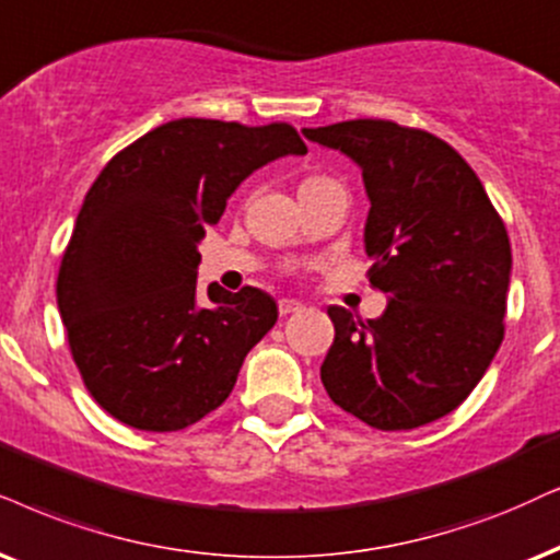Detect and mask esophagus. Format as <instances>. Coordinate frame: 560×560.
<instances>
[{
	"label": "esophagus",
	"instance_id": "1",
	"mask_svg": "<svg viewBox=\"0 0 560 560\" xmlns=\"http://www.w3.org/2000/svg\"><path fill=\"white\" fill-rule=\"evenodd\" d=\"M302 304L296 302V300H279V315H292V313H296V310H300Z\"/></svg>",
	"mask_w": 560,
	"mask_h": 560
}]
</instances>
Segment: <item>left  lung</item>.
<instances>
[{"mask_svg": "<svg viewBox=\"0 0 560 560\" xmlns=\"http://www.w3.org/2000/svg\"><path fill=\"white\" fill-rule=\"evenodd\" d=\"M362 167L377 320L328 307L336 338L320 366L330 400L382 431L455 410L504 341L512 245L483 183L447 141L380 118L302 129Z\"/></svg>", "mask_w": 560, "mask_h": 560, "instance_id": "8db88e82", "label": "left lung"}]
</instances>
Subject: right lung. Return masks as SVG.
Listing matches in <instances>:
<instances>
[{
    "label": "right lung",
    "mask_w": 560,
    "mask_h": 560,
    "mask_svg": "<svg viewBox=\"0 0 560 560\" xmlns=\"http://www.w3.org/2000/svg\"><path fill=\"white\" fill-rule=\"evenodd\" d=\"M307 154L294 126L178 118L113 158L77 217L56 302L97 406L141 431H180L222 406L279 310L256 287L209 284L198 243L247 175Z\"/></svg>",
    "instance_id": "obj_1"
}]
</instances>
